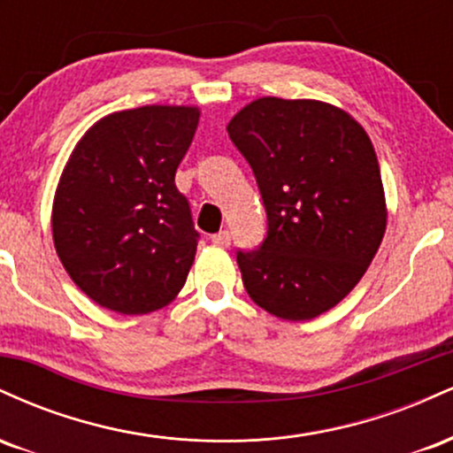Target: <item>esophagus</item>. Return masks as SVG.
Wrapping results in <instances>:
<instances>
[{
  "label": "esophagus",
  "instance_id": "obj_1",
  "mask_svg": "<svg viewBox=\"0 0 453 453\" xmlns=\"http://www.w3.org/2000/svg\"><path fill=\"white\" fill-rule=\"evenodd\" d=\"M211 241L217 244V247H230V241H232V236H230V232L227 230H223V232H217V234H212L211 236Z\"/></svg>",
  "mask_w": 453,
  "mask_h": 453
}]
</instances>
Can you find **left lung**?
I'll list each match as a JSON object with an SVG mask.
<instances>
[{
    "mask_svg": "<svg viewBox=\"0 0 453 453\" xmlns=\"http://www.w3.org/2000/svg\"><path fill=\"white\" fill-rule=\"evenodd\" d=\"M268 215L257 251H238L247 294L304 321L336 306L371 266L388 226L377 153L349 112L319 100L257 97L227 123Z\"/></svg>",
    "mask_w": 453,
    "mask_h": 453,
    "instance_id": "left-lung-1",
    "label": "left lung"
}]
</instances>
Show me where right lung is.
Here are the masks:
<instances>
[{
	"label": "right lung",
	"mask_w": 453,
	"mask_h": 453,
	"mask_svg": "<svg viewBox=\"0 0 453 453\" xmlns=\"http://www.w3.org/2000/svg\"><path fill=\"white\" fill-rule=\"evenodd\" d=\"M197 106L106 114L82 134L55 189L53 242L82 294L121 315L164 309L183 289L197 232L174 174Z\"/></svg>",
	"instance_id": "obj_1"
}]
</instances>
